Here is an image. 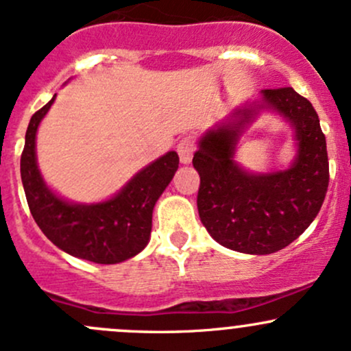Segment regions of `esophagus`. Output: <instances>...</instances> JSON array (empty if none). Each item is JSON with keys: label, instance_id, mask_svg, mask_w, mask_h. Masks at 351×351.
<instances>
[{"label": "esophagus", "instance_id": "obj_1", "mask_svg": "<svg viewBox=\"0 0 351 351\" xmlns=\"http://www.w3.org/2000/svg\"><path fill=\"white\" fill-rule=\"evenodd\" d=\"M176 152H178L180 161H182L183 165L190 163L191 158H193V152H195L193 138H190V136L182 138V140H180L178 146H176Z\"/></svg>", "mask_w": 351, "mask_h": 351}]
</instances>
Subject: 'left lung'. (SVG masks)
<instances>
[{"instance_id": "obj_1", "label": "left lung", "mask_w": 351, "mask_h": 351, "mask_svg": "<svg viewBox=\"0 0 351 351\" xmlns=\"http://www.w3.org/2000/svg\"><path fill=\"white\" fill-rule=\"evenodd\" d=\"M261 96L210 130L193 156L199 219L219 245L248 255H269L295 241L318 215L330 180L326 140L311 103L290 86ZM260 109L278 110L294 125L299 153L290 169L255 176L234 161L239 133Z\"/></svg>"}]
</instances>
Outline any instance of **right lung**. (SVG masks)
Returning a JSON list of instances; mask_svg holds the SVG:
<instances>
[{"mask_svg":"<svg viewBox=\"0 0 351 351\" xmlns=\"http://www.w3.org/2000/svg\"><path fill=\"white\" fill-rule=\"evenodd\" d=\"M55 96L29 119L21 153V182L34 221L51 243L71 256L114 265L141 252L149 241L153 208L178 169L176 152H168L141 169L113 198L78 205L46 186L36 165V132Z\"/></svg>","mask_w":351,"mask_h":351,"instance_id":"1","label":"right lung"}]
</instances>
